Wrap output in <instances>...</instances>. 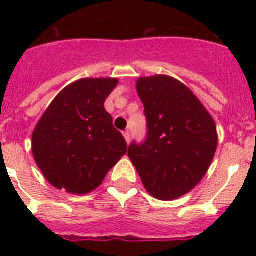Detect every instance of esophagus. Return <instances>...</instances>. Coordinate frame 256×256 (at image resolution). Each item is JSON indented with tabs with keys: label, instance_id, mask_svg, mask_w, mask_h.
I'll return each mask as SVG.
<instances>
[{
	"label": "esophagus",
	"instance_id": "obj_1",
	"mask_svg": "<svg viewBox=\"0 0 256 256\" xmlns=\"http://www.w3.org/2000/svg\"><path fill=\"white\" fill-rule=\"evenodd\" d=\"M124 140H126V142H130V132L128 130H126V132H124Z\"/></svg>",
	"mask_w": 256,
	"mask_h": 256
}]
</instances>
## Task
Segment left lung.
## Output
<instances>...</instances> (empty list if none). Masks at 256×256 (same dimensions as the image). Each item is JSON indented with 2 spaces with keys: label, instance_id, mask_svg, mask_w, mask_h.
Wrapping results in <instances>:
<instances>
[{
  "label": "left lung",
  "instance_id": "1",
  "mask_svg": "<svg viewBox=\"0 0 256 256\" xmlns=\"http://www.w3.org/2000/svg\"><path fill=\"white\" fill-rule=\"evenodd\" d=\"M148 134L128 146V158L148 194L172 200L194 188L210 168L218 146L212 116L182 82L168 76L140 78Z\"/></svg>",
  "mask_w": 256,
  "mask_h": 256
}]
</instances>
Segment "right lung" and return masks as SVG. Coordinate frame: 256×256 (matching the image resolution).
Instances as JSON below:
<instances>
[{"label":"right lung","instance_id":"right-lung-1","mask_svg":"<svg viewBox=\"0 0 256 256\" xmlns=\"http://www.w3.org/2000/svg\"><path fill=\"white\" fill-rule=\"evenodd\" d=\"M116 78H85L65 88L46 108L33 132L36 164L49 183L70 194L96 190L128 152L112 126L104 100Z\"/></svg>","mask_w":256,"mask_h":256}]
</instances>
